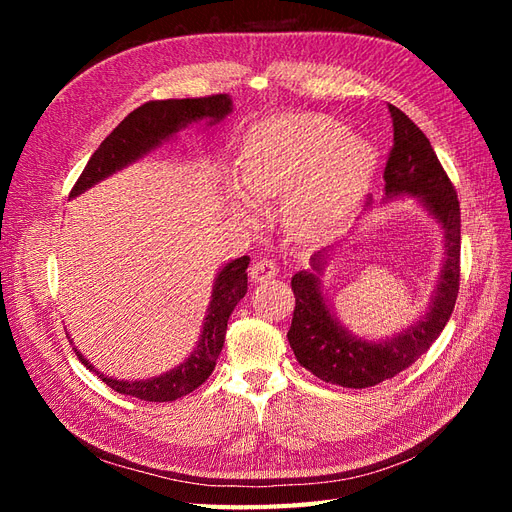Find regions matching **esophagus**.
I'll return each mask as SVG.
<instances>
[{
	"instance_id": "esophagus-1",
	"label": "esophagus",
	"mask_w": 512,
	"mask_h": 512,
	"mask_svg": "<svg viewBox=\"0 0 512 512\" xmlns=\"http://www.w3.org/2000/svg\"><path fill=\"white\" fill-rule=\"evenodd\" d=\"M275 275H277V262L269 258H260L250 267V277L254 282H267V280H273Z\"/></svg>"
}]
</instances>
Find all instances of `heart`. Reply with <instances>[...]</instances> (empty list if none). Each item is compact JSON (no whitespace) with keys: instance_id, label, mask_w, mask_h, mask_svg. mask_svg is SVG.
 I'll return each mask as SVG.
<instances>
[{"instance_id":"heart-1","label":"heart","mask_w":512,"mask_h":512,"mask_svg":"<svg viewBox=\"0 0 512 512\" xmlns=\"http://www.w3.org/2000/svg\"><path fill=\"white\" fill-rule=\"evenodd\" d=\"M376 170V151L346 134L333 117L282 113L258 121L239 156L230 205L256 220L258 203L280 200V220L292 237L314 239L342 224Z\"/></svg>"}]
</instances>
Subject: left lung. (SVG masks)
<instances>
[{"instance_id": "8db88e82", "label": "left lung", "mask_w": 512, "mask_h": 512, "mask_svg": "<svg viewBox=\"0 0 512 512\" xmlns=\"http://www.w3.org/2000/svg\"><path fill=\"white\" fill-rule=\"evenodd\" d=\"M389 111L393 149L384 168V200L414 196L444 230V260L425 316L380 342L352 335L333 314L318 277L327 265V250L312 256L314 271L294 273L290 284L297 303L288 331L290 348L314 376L346 389H367L410 367L446 327L459 292L461 213L457 192L421 128L397 106H389Z\"/></svg>"}]
</instances>
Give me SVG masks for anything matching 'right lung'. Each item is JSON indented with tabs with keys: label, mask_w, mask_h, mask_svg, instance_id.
<instances>
[{
	"label": "right lung",
	"mask_w": 512,
	"mask_h": 512,
	"mask_svg": "<svg viewBox=\"0 0 512 512\" xmlns=\"http://www.w3.org/2000/svg\"><path fill=\"white\" fill-rule=\"evenodd\" d=\"M228 113H232V100L226 94L207 96V98H183V100H153L138 106L119 126L108 134L102 145L89 158L79 181L74 183L70 198L83 194L85 190L106 177H111L117 170L126 168L128 164L141 160L149 151L160 147L164 141H170L181 128H188L190 123L207 121V126L220 123ZM247 265L250 258L241 256L226 262L213 282L211 301L207 307V316L203 331L196 348L190 352L188 359L175 369L166 371L149 380H117L104 376L91 365L85 356L74 348L79 361L89 369L96 371L104 384L111 386L113 391L121 395L138 397L145 401H175L183 395L192 393L203 384L211 371L215 369V361L222 352L228 318L232 309L245 297L247 292Z\"/></svg>",
	"instance_id": "obj_1"
}]
</instances>
